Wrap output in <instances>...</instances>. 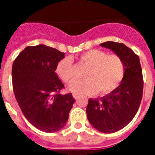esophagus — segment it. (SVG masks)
I'll use <instances>...</instances> for the list:
<instances>
[{"instance_id":"1","label":"esophagus","mask_w":155,"mask_h":155,"mask_svg":"<svg viewBox=\"0 0 155 155\" xmlns=\"http://www.w3.org/2000/svg\"><path fill=\"white\" fill-rule=\"evenodd\" d=\"M73 97L74 98H75V99H78V98L80 96H79L78 94H73Z\"/></svg>"}]
</instances>
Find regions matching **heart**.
Returning a JSON list of instances; mask_svg holds the SVG:
<instances>
[{"instance_id":"heart-1","label":"heart","mask_w":155,"mask_h":155,"mask_svg":"<svg viewBox=\"0 0 155 155\" xmlns=\"http://www.w3.org/2000/svg\"><path fill=\"white\" fill-rule=\"evenodd\" d=\"M79 62L87 67L85 79L74 81L69 90L76 94L106 95L119 87L125 75V64L117 54H109L103 50H90L78 57ZM56 74L62 81L68 83L74 78L73 62L66 57L56 66Z\"/></svg>"}]
</instances>
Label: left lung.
<instances>
[{"mask_svg":"<svg viewBox=\"0 0 155 155\" xmlns=\"http://www.w3.org/2000/svg\"><path fill=\"white\" fill-rule=\"evenodd\" d=\"M100 45L120 56L125 64V75L120 86L106 96L89 98L86 109L94 128L110 134L126 127L136 115L143 95V74L139 57L124 43L109 41Z\"/></svg>","mask_w":155,"mask_h":155,"instance_id":"left-lung-1","label":"left lung"}]
</instances>
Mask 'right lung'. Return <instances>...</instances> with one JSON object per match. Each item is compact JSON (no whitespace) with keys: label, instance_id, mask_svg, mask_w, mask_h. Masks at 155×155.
<instances>
[{"label":"right lung","instance_id":"right-lung-1","mask_svg":"<svg viewBox=\"0 0 155 155\" xmlns=\"http://www.w3.org/2000/svg\"><path fill=\"white\" fill-rule=\"evenodd\" d=\"M64 55L42 44L27 46L12 65V84L19 107L30 124L43 132L62 129L75 101L71 93H60L64 84L55 69Z\"/></svg>","mask_w":155,"mask_h":155}]
</instances>
